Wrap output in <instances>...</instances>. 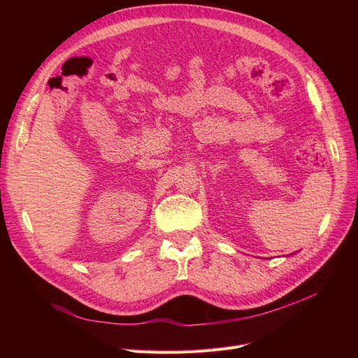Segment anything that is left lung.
I'll use <instances>...</instances> for the list:
<instances>
[{
	"mask_svg": "<svg viewBox=\"0 0 358 358\" xmlns=\"http://www.w3.org/2000/svg\"><path fill=\"white\" fill-rule=\"evenodd\" d=\"M291 255H292V254H291Z\"/></svg>",
	"mask_w": 358,
	"mask_h": 358,
	"instance_id": "obj_1",
	"label": "left lung"
}]
</instances>
